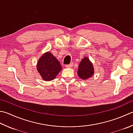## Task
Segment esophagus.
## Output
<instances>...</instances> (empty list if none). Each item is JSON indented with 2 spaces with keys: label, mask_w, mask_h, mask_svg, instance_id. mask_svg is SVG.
<instances>
[{
  "label": "esophagus",
  "mask_w": 133,
  "mask_h": 133,
  "mask_svg": "<svg viewBox=\"0 0 133 133\" xmlns=\"http://www.w3.org/2000/svg\"><path fill=\"white\" fill-rule=\"evenodd\" d=\"M66 67H67V68H71V67H73V63H70L69 64H67Z\"/></svg>",
  "instance_id": "34e87169"
}]
</instances>
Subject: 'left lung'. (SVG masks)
<instances>
[{
  "instance_id": "1",
  "label": "left lung",
  "mask_w": 133,
  "mask_h": 133,
  "mask_svg": "<svg viewBox=\"0 0 133 133\" xmlns=\"http://www.w3.org/2000/svg\"><path fill=\"white\" fill-rule=\"evenodd\" d=\"M77 74L81 79L84 80L88 79L93 76L94 74V67L92 62L87 57L83 58L80 62Z\"/></svg>"
}]
</instances>
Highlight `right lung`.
Segmentation results:
<instances>
[{
  "instance_id": "obj_1",
  "label": "right lung",
  "mask_w": 133,
  "mask_h": 133,
  "mask_svg": "<svg viewBox=\"0 0 133 133\" xmlns=\"http://www.w3.org/2000/svg\"><path fill=\"white\" fill-rule=\"evenodd\" d=\"M59 61L49 52L44 54L37 64V71L43 79L46 81L53 80L62 70Z\"/></svg>"
}]
</instances>
